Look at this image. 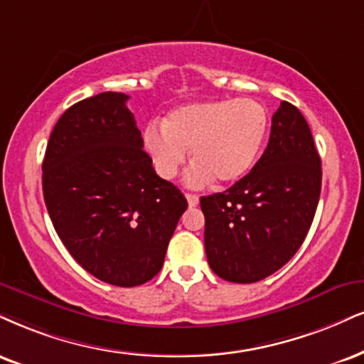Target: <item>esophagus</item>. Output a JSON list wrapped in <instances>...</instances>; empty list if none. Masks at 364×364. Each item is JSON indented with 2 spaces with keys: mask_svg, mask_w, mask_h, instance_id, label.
Masks as SVG:
<instances>
[{
  "mask_svg": "<svg viewBox=\"0 0 364 364\" xmlns=\"http://www.w3.org/2000/svg\"><path fill=\"white\" fill-rule=\"evenodd\" d=\"M186 197H187V203H189L191 208H196V205L199 204V196H196V194H189V192H187Z\"/></svg>",
  "mask_w": 364,
  "mask_h": 364,
  "instance_id": "esophagus-1",
  "label": "esophagus"
}]
</instances>
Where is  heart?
Returning <instances> with one entry per match:
<instances>
[{"mask_svg": "<svg viewBox=\"0 0 364 364\" xmlns=\"http://www.w3.org/2000/svg\"><path fill=\"white\" fill-rule=\"evenodd\" d=\"M267 129V111L257 101L191 102L170 111L161 128H148L145 146L160 177L170 181L181 172L191 148L196 164L187 173L189 183L213 177L231 183L253 167Z\"/></svg>", "mask_w": 364, "mask_h": 364, "instance_id": "1", "label": "heart"}]
</instances>
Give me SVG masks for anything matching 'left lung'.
Masks as SVG:
<instances>
[{"label":"left lung","mask_w":364,"mask_h":364,"mask_svg":"<svg viewBox=\"0 0 364 364\" xmlns=\"http://www.w3.org/2000/svg\"><path fill=\"white\" fill-rule=\"evenodd\" d=\"M322 168L306 118L282 101L272 132L248 175L200 197L209 267L235 284H255L297 253L314 221Z\"/></svg>","instance_id":"1"}]
</instances>
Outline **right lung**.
Listing matches in <instances>:
<instances>
[{
  "instance_id": "add662e5",
  "label": "right lung",
  "mask_w": 364,
  "mask_h": 364,
  "mask_svg": "<svg viewBox=\"0 0 364 364\" xmlns=\"http://www.w3.org/2000/svg\"><path fill=\"white\" fill-rule=\"evenodd\" d=\"M129 96L101 92L70 106L43 159V199L58 237L84 270L136 287L164 267L186 197L143 150Z\"/></svg>"
}]
</instances>
